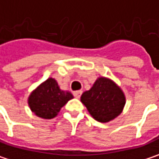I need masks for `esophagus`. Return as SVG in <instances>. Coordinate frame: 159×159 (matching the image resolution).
I'll list each match as a JSON object with an SVG mask.
<instances>
[{"label": "esophagus", "mask_w": 159, "mask_h": 159, "mask_svg": "<svg viewBox=\"0 0 159 159\" xmlns=\"http://www.w3.org/2000/svg\"><path fill=\"white\" fill-rule=\"evenodd\" d=\"M81 94H82V91L81 90H77V91H74L73 92L74 97L77 98H80V96H81Z\"/></svg>", "instance_id": "1"}]
</instances>
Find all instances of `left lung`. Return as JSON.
Returning <instances> with one entry per match:
<instances>
[{"mask_svg":"<svg viewBox=\"0 0 159 159\" xmlns=\"http://www.w3.org/2000/svg\"><path fill=\"white\" fill-rule=\"evenodd\" d=\"M80 101L97 121L109 122L122 113L126 97L115 81L106 77H98L92 87L82 93Z\"/></svg>","mask_w":159,"mask_h":159,"instance_id":"8db88e82","label":"left lung"}]
</instances>
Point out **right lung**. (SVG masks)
Segmentation results:
<instances>
[{
    "instance_id": "1",
    "label": "right lung",
    "mask_w": 159,
    "mask_h": 159,
    "mask_svg": "<svg viewBox=\"0 0 159 159\" xmlns=\"http://www.w3.org/2000/svg\"><path fill=\"white\" fill-rule=\"evenodd\" d=\"M71 98L73 95L70 91L61 89L57 80L49 78L31 91L28 98V105L37 117L51 119Z\"/></svg>"
}]
</instances>
